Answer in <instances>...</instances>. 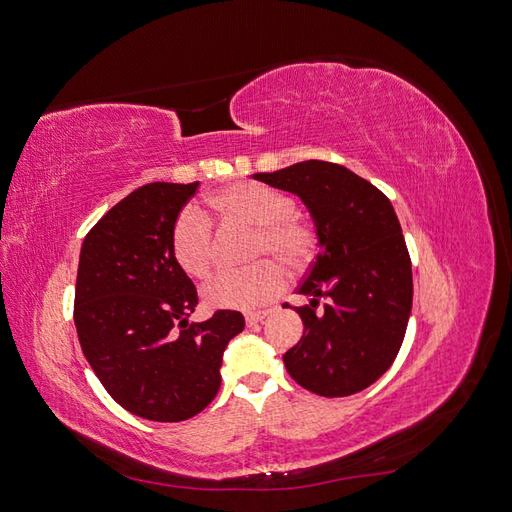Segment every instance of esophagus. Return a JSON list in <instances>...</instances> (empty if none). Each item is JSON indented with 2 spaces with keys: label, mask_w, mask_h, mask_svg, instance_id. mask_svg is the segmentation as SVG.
Listing matches in <instances>:
<instances>
[{
  "label": "esophagus",
  "mask_w": 512,
  "mask_h": 512,
  "mask_svg": "<svg viewBox=\"0 0 512 512\" xmlns=\"http://www.w3.org/2000/svg\"><path fill=\"white\" fill-rule=\"evenodd\" d=\"M267 316H269L267 309H262V312H247V314H245V322L250 324V327H252V324H256V322H262V320H265Z\"/></svg>",
  "instance_id": "esophagus-1"
}]
</instances>
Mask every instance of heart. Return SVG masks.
Wrapping results in <instances>:
<instances>
[{"instance_id": "b5f03b06", "label": "heart", "mask_w": 512, "mask_h": 512, "mask_svg": "<svg viewBox=\"0 0 512 512\" xmlns=\"http://www.w3.org/2000/svg\"><path fill=\"white\" fill-rule=\"evenodd\" d=\"M209 205L226 218L256 226L252 256H275L299 271L316 252V232L294 215L292 198L269 185L241 181L215 192ZM170 252L177 265L196 280H205L213 265L211 222L196 207H185L170 230ZM282 261V262H283ZM281 262V263H282ZM279 260L262 258L250 267L228 269L203 288V299L215 309H256L273 301L288 282Z\"/></svg>"}]
</instances>
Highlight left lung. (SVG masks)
Listing matches in <instances>:
<instances>
[{
	"label": "left lung",
	"mask_w": 512,
	"mask_h": 512,
	"mask_svg": "<svg viewBox=\"0 0 512 512\" xmlns=\"http://www.w3.org/2000/svg\"><path fill=\"white\" fill-rule=\"evenodd\" d=\"M252 177L303 200L320 247L299 288L309 303L297 307L305 331L284 354L288 374L322 397L367 389L393 365L412 309V262L391 200L322 160Z\"/></svg>",
	"instance_id": "1"
}]
</instances>
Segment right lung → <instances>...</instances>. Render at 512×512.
Segmentation results:
<instances>
[{"label": "right lung", "instance_id": "1", "mask_svg": "<svg viewBox=\"0 0 512 512\" xmlns=\"http://www.w3.org/2000/svg\"><path fill=\"white\" fill-rule=\"evenodd\" d=\"M194 183L134 190L87 232L74 292V324L87 363L121 408L177 423L220 391L228 342L245 327L220 309L190 322L196 288L170 252V230Z\"/></svg>", "mask_w": 512, "mask_h": 512}]
</instances>
